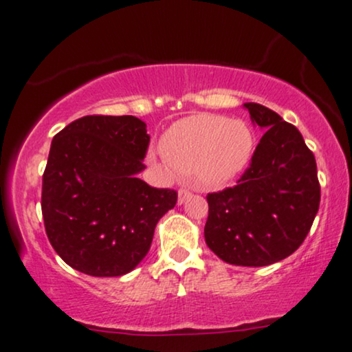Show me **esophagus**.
I'll list each match as a JSON object with an SVG mask.
<instances>
[{"label":"esophagus","instance_id":"esophagus-1","mask_svg":"<svg viewBox=\"0 0 352 352\" xmlns=\"http://www.w3.org/2000/svg\"><path fill=\"white\" fill-rule=\"evenodd\" d=\"M190 195H192V193H190L187 188H180L179 190V205H182V203L187 201L188 198H190Z\"/></svg>","mask_w":352,"mask_h":352}]
</instances>
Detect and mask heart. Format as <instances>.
<instances>
[{"label": "heart", "mask_w": 352, "mask_h": 352, "mask_svg": "<svg viewBox=\"0 0 352 352\" xmlns=\"http://www.w3.org/2000/svg\"><path fill=\"white\" fill-rule=\"evenodd\" d=\"M254 147L256 138L248 122L217 114L184 118L160 142L164 157L205 188L223 187L236 179L251 162Z\"/></svg>", "instance_id": "heart-1"}]
</instances>
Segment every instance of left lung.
<instances>
[{
	"label": "left lung",
	"mask_w": 352,
	"mask_h": 352,
	"mask_svg": "<svg viewBox=\"0 0 352 352\" xmlns=\"http://www.w3.org/2000/svg\"><path fill=\"white\" fill-rule=\"evenodd\" d=\"M244 108L265 133L238 185L206 197L205 241L228 264L262 267L302 245L321 192L315 155L300 131L262 104Z\"/></svg>",
	"instance_id": "8db88e82"
}]
</instances>
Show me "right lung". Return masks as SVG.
<instances>
[{
	"instance_id": "right-lung-1",
	"label": "right lung",
	"mask_w": 352,
	"mask_h": 352,
	"mask_svg": "<svg viewBox=\"0 0 352 352\" xmlns=\"http://www.w3.org/2000/svg\"><path fill=\"white\" fill-rule=\"evenodd\" d=\"M135 116L91 114L55 134L42 175L45 232L65 264L93 275L120 277L149 252L155 224L177 192L138 179L149 147Z\"/></svg>"
}]
</instances>
